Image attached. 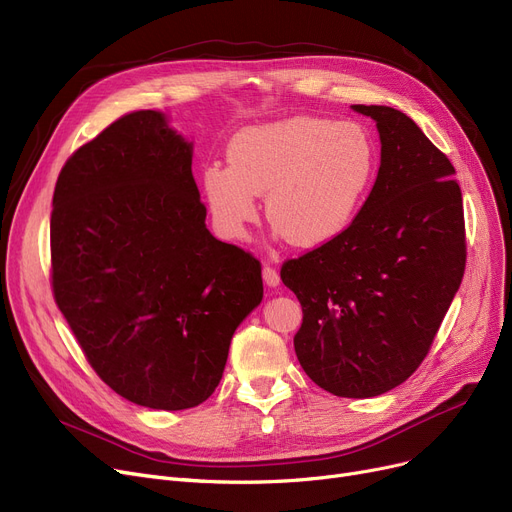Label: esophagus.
<instances>
[{
    "label": "esophagus",
    "instance_id": "34e87169",
    "mask_svg": "<svg viewBox=\"0 0 512 512\" xmlns=\"http://www.w3.org/2000/svg\"><path fill=\"white\" fill-rule=\"evenodd\" d=\"M262 279H264V283L269 285V287H277L279 285V273L273 269L271 264H264L262 266Z\"/></svg>",
    "mask_w": 512,
    "mask_h": 512
}]
</instances>
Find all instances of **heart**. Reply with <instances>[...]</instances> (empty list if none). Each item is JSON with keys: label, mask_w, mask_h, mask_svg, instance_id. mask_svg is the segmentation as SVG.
<instances>
[{"label": "heart", "mask_w": 512, "mask_h": 512, "mask_svg": "<svg viewBox=\"0 0 512 512\" xmlns=\"http://www.w3.org/2000/svg\"><path fill=\"white\" fill-rule=\"evenodd\" d=\"M375 175V145L360 125L294 116L241 131L229 162L204 166L202 187L214 223L239 239L258 218V193L277 233L319 248L356 218Z\"/></svg>", "instance_id": "obj_1"}]
</instances>
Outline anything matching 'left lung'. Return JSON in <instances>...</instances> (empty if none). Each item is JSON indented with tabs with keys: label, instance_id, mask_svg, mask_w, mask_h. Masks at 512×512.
Returning a JSON list of instances; mask_svg holds the SVG:
<instances>
[{
	"label": "left lung",
	"instance_id": "obj_1",
	"mask_svg": "<svg viewBox=\"0 0 512 512\" xmlns=\"http://www.w3.org/2000/svg\"><path fill=\"white\" fill-rule=\"evenodd\" d=\"M352 108L379 129L375 185L342 235L283 262L281 281L302 304L304 373L333 396L373 398L429 354L465 275L467 237L448 156L404 112Z\"/></svg>",
	"mask_w": 512,
	"mask_h": 512
}]
</instances>
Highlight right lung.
Returning <instances> with one entry per match:
<instances>
[{
  "instance_id": "right-lung-1",
  "label": "right lung",
  "mask_w": 512,
  "mask_h": 512,
  "mask_svg": "<svg viewBox=\"0 0 512 512\" xmlns=\"http://www.w3.org/2000/svg\"><path fill=\"white\" fill-rule=\"evenodd\" d=\"M52 204L54 300L97 377L156 410L208 400L262 266L206 229L191 143L129 112L66 160Z\"/></svg>"
}]
</instances>
